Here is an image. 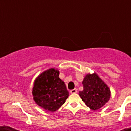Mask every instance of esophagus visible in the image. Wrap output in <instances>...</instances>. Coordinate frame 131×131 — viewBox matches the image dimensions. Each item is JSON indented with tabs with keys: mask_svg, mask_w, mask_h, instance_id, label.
I'll return each instance as SVG.
<instances>
[{
	"mask_svg": "<svg viewBox=\"0 0 131 131\" xmlns=\"http://www.w3.org/2000/svg\"><path fill=\"white\" fill-rule=\"evenodd\" d=\"M77 89H72V90H71V91H70V92H71V94L77 93Z\"/></svg>",
	"mask_w": 131,
	"mask_h": 131,
	"instance_id": "obj_1",
	"label": "esophagus"
}]
</instances>
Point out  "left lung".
I'll return each mask as SVG.
<instances>
[{
  "label": "left lung",
  "mask_w": 131,
  "mask_h": 131,
  "mask_svg": "<svg viewBox=\"0 0 131 131\" xmlns=\"http://www.w3.org/2000/svg\"><path fill=\"white\" fill-rule=\"evenodd\" d=\"M83 91H80L82 100L92 110H97L110 100V90L96 73L88 74L83 81Z\"/></svg>",
  "instance_id": "1"
}]
</instances>
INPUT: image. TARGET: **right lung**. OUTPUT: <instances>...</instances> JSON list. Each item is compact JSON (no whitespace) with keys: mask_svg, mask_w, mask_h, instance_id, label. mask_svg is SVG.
<instances>
[{"mask_svg":"<svg viewBox=\"0 0 131 131\" xmlns=\"http://www.w3.org/2000/svg\"><path fill=\"white\" fill-rule=\"evenodd\" d=\"M59 71L51 68L36 79L33 88V99L37 105L46 110H58L68 98L64 82L59 78Z\"/></svg>","mask_w":131,"mask_h":131,"instance_id":"1","label":"right lung"}]
</instances>
